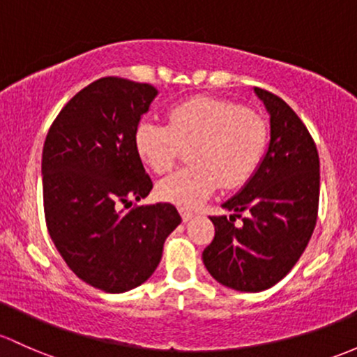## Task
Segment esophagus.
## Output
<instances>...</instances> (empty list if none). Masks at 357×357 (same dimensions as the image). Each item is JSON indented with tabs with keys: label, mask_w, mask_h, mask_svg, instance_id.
Instances as JSON below:
<instances>
[{
	"label": "esophagus",
	"mask_w": 357,
	"mask_h": 357,
	"mask_svg": "<svg viewBox=\"0 0 357 357\" xmlns=\"http://www.w3.org/2000/svg\"><path fill=\"white\" fill-rule=\"evenodd\" d=\"M179 212H181V219H183V222H188L190 219H193L195 217V213L193 212H190V210H179Z\"/></svg>",
	"instance_id": "obj_1"
}]
</instances>
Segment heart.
I'll list each match as a JSON object with an SVG mask.
<instances>
[{"label": "heart", "mask_w": 357, "mask_h": 357, "mask_svg": "<svg viewBox=\"0 0 357 357\" xmlns=\"http://www.w3.org/2000/svg\"><path fill=\"white\" fill-rule=\"evenodd\" d=\"M270 140L267 121L245 106L215 97L176 104L166 123L142 119L133 142L138 157L157 174L167 172L188 150L191 166L157 183V195L181 208H197L219 186L246 185L264 160Z\"/></svg>", "instance_id": "b5f03b06"}]
</instances>
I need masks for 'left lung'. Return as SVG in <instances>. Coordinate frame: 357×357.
<instances>
[{
	"instance_id": "left-lung-1",
	"label": "left lung",
	"mask_w": 357,
	"mask_h": 357,
	"mask_svg": "<svg viewBox=\"0 0 357 357\" xmlns=\"http://www.w3.org/2000/svg\"><path fill=\"white\" fill-rule=\"evenodd\" d=\"M270 114V144L245 188L210 217L215 236L204 264L222 286L260 292L291 272L317 226L320 159L305 123L280 97L255 87ZM241 218V225H234Z\"/></svg>"
}]
</instances>
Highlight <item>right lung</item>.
Returning a JSON list of instances; mask_svg holds the SVG:
<instances>
[{
	"label": "right lung",
	"mask_w": 357,
	"mask_h": 357,
	"mask_svg": "<svg viewBox=\"0 0 357 357\" xmlns=\"http://www.w3.org/2000/svg\"><path fill=\"white\" fill-rule=\"evenodd\" d=\"M155 96L149 84L99 78L71 97L44 142L47 231L71 272L104 292L144 284L181 222L171 204H133L153 186L133 135Z\"/></svg>",
	"instance_id": "1"
}]
</instances>
